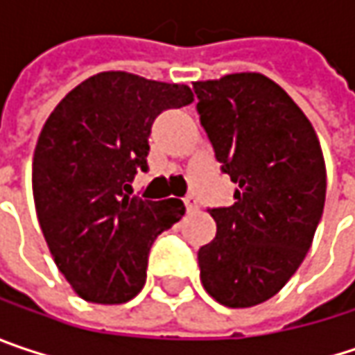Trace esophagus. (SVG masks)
<instances>
[{"label":"esophagus","instance_id":"esophagus-1","mask_svg":"<svg viewBox=\"0 0 355 355\" xmlns=\"http://www.w3.org/2000/svg\"><path fill=\"white\" fill-rule=\"evenodd\" d=\"M184 204H186V210H188V212H191V210H196V208H198V200H196L191 193L184 198Z\"/></svg>","mask_w":355,"mask_h":355}]
</instances>
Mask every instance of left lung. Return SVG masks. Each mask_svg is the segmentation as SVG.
I'll return each instance as SVG.
<instances>
[{"instance_id": "8db88e82", "label": "left lung", "mask_w": 355, "mask_h": 355, "mask_svg": "<svg viewBox=\"0 0 355 355\" xmlns=\"http://www.w3.org/2000/svg\"><path fill=\"white\" fill-rule=\"evenodd\" d=\"M198 114L234 204L210 208L214 241L198 250L204 289L226 307L281 291L303 263L323 214L325 162L313 125L259 72L193 83Z\"/></svg>"}]
</instances>
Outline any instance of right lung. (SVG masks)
Here are the masks:
<instances>
[{
    "instance_id": "add662e5",
    "label": "right lung",
    "mask_w": 355,
    "mask_h": 355,
    "mask_svg": "<svg viewBox=\"0 0 355 355\" xmlns=\"http://www.w3.org/2000/svg\"><path fill=\"white\" fill-rule=\"evenodd\" d=\"M191 101L186 85L101 72L48 116L32 164L36 214L54 263L85 301L133 299L145 285L153 241L186 212L178 198L129 193L135 173L147 169L157 114Z\"/></svg>"
}]
</instances>
